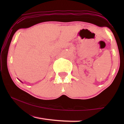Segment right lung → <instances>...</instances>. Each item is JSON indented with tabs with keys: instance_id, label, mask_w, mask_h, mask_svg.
Returning a JSON list of instances; mask_svg holds the SVG:
<instances>
[{
	"instance_id": "1",
	"label": "right lung",
	"mask_w": 124,
	"mask_h": 124,
	"mask_svg": "<svg viewBox=\"0 0 124 124\" xmlns=\"http://www.w3.org/2000/svg\"><path fill=\"white\" fill-rule=\"evenodd\" d=\"M18 80H19V81H21V82H22V83H23V82H22V81H20V79H18Z\"/></svg>"
}]
</instances>
